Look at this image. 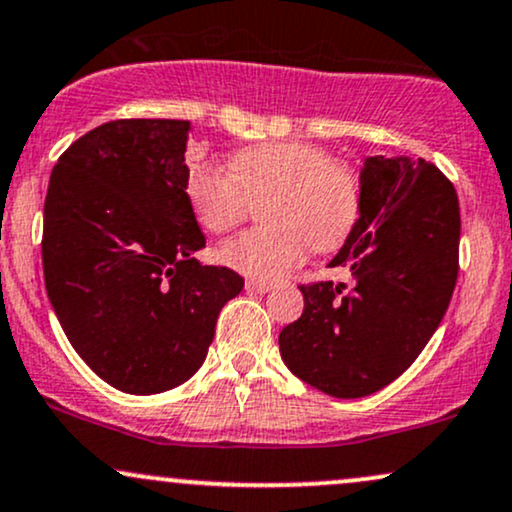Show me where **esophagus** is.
<instances>
[{
    "label": "esophagus",
    "instance_id": "obj_1",
    "mask_svg": "<svg viewBox=\"0 0 512 512\" xmlns=\"http://www.w3.org/2000/svg\"><path fill=\"white\" fill-rule=\"evenodd\" d=\"M245 291L248 293H257V295H262V293H269L272 291V283H262V281H245Z\"/></svg>",
    "mask_w": 512,
    "mask_h": 512
}]
</instances>
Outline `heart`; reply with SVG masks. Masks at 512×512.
<instances>
[{
    "mask_svg": "<svg viewBox=\"0 0 512 512\" xmlns=\"http://www.w3.org/2000/svg\"><path fill=\"white\" fill-rule=\"evenodd\" d=\"M186 193L205 229L224 233L262 205L269 229L240 233L219 245L226 267L257 281H276L303 264L310 245L341 248L365 207L360 171L310 143H264L231 157V174L214 162L188 169Z\"/></svg>",
    "mask_w": 512,
    "mask_h": 512,
    "instance_id": "1",
    "label": "heart"
}]
</instances>
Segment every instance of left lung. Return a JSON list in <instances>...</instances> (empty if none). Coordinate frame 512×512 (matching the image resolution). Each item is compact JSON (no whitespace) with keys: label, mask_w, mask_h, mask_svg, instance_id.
Here are the masks:
<instances>
[{"label":"left lung","mask_w":512,"mask_h":512,"mask_svg":"<svg viewBox=\"0 0 512 512\" xmlns=\"http://www.w3.org/2000/svg\"><path fill=\"white\" fill-rule=\"evenodd\" d=\"M365 207L329 262L355 286H300L305 310L279 350L305 384L362 398L408 369L439 329L458 281L460 205L453 183L424 159L367 157Z\"/></svg>","instance_id":"left-lung-1"}]
</instances>
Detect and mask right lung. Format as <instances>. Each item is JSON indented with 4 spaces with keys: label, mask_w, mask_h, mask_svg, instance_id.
I'll return each instance as SVG.
<instances>
[{
    "label": "right lung",
    "mask_w": 512,
    "mask_h": 512,
    "mask_svg": "<svg viewBox=\"0 0 512 512\" xmlns=\"http://www.w3.org/2000/svg\"><path fill=\"white\" fill-rule=\"evenodd\" d=\"M188 121L121 119L52 169L42 267L71 346L114 389H176L205 362L233 269L195 260L205 236L186 193Z\"/></svg>",
    "instance_id": "right-lung-1"
}]
</instances>
